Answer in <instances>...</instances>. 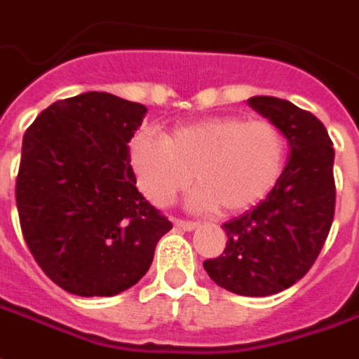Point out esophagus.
Returning a JSON list of instances; mask_svg holds the SVG:
<instances>
[{
  "label": "esophagus",
  "instance_id": "1",
  "mask_svg": "<svg viewBox=\"0 0 359 359\" xmlns=\"http://www.w3.org/2000/svg\"><path fill=\"white\" fill-rule=\"evenodd\" d=\"M174 226L175 230H184V232H191V230L197 228V224H195V222H189V220H174Z\"/></svg>",
  "mask_w": 359,
  "mask_h": 359
}]
</instances>
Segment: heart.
I'll return each mask as SVG.
<instances>
[{
    "label": "heart",
    "instance_id": "1",
    "mask_svg": "<svg viewBox=\"0 0 359 359\" xmlns=\"http://www.w3.org/2000/svg\"><path fill=\"white\" fill-rule=\"evenodd\" d=\"M288 158V139L269 119L216 116L170 129L164 137L141 131L129 147L139 189L166 207L199 182L189 205L199 210L241 212L255 207L278 184Z\"/></svg>",
    "mask_w": 359,
    "mask_h": 359
}]
</instances>
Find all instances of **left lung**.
<instances>
[{
  "instance_id": "left-lung-1",
  "label": "left lung",
  "mask_w": 359,
  "mask_h": 359,
  "mask_svg": "<svg viewBox=\"0 0 359 359\" xmlns=\"http://www.w3.org/2000/svg\"><path fill=\"white\" fill-rule=\"evenodd\" d=\"M248 104L280 127L290 143L278 184L248 212L224 224V253L203 266L220 288L265 297L296 284L321 253L334 218V149L311 111L274 96Z\"/></svg>"
}]
</instances>
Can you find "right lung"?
<instances>
[{
    "mask_svg": "<svg viewBox=\"0 0 359 359\" xmlns=\"http://www.w3.org/2000/svg\"><path fill=\"white\" fill-rule=\"evenodd\" d=\"M147 108L108 93L57 100L22 137L17 210L60 288L116 296L143 278L172 222L135 187L129 147Z\"/></svg>",
    "mask_w": 359,
    "mask_h": 359,
    "instance_id": "obj_1",
    "label": "right lung"
}]
</instances>
